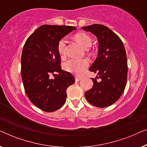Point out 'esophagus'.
Segmentation results:
<instances>
[{
  "label": "esophagus",
  "mask_w": 147,
  "mask_h": 147,
  "mask_svg": "<svg viewBox=\"0 0 147 147\" xmlns=\"http://www.w3.org/2000/svg\"><path fill=\"white\" fill-rule=\"evenodd\" d=\"M82 79V78H80V77H78V76H76V77H75L76 82H79V81H80V80H81Z\"/></svg>",
  "instance_id": "obj_1"
}]
</instances>
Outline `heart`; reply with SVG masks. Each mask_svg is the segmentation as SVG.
Instances as JSON below:
<instances>
[{"label": "heart", "instance_id": "b5f03b06", "mask_svg": "<svg viewBox=\"0 0 147 147\" xmlns=\"http://www.w3.org/2000/svg\"><path fill=\"white\" fill-rule=\"evenodd\" d=\"M75 38L78 43L83 47L84 49H87L92 45V39L85 33H78L75 36ZM66 39L62 38L59 40L57 44L58 53L61 57H63L65 55V45ZM88 66V61L86 59H69L63 63V68L65 71L70 73L80 75L85 70Z\"/></svg>", "mask_w": 147, "mask_h": 147}]
</instances>
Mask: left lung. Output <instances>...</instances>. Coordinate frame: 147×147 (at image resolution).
Returning a JSON list of instances; mask_svg holds the SVG:
<instances>
[{
    "instance_id": "obj_1",
    "label": "left lung",
    "mask_w": 147,
    "mask_h": 147,
    "mask_svg": "<svg viewBox=\"0 0 147 147\" xmlns=\"http://www.w3.org/2000/svg\"><path fill=\"white\" fill-rule=\"evenodd\" d=\"M82 29L98 39V57L89 70L100 78V82L92 78L93 87L85 92L86 98L96 107H107L119 99L126 87L128 66L125 48L119 37L106 26L94 24Z\"/></svg>"
}]
</instances>
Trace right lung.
<instances>
[{
    "label": "right lung",
    "mask_w": 147,
    "mask_h": 147,
    "mask_svg": "<svg viewBox=\"0 0 147 147\" xmlns=\"http://www.w3.org/2000/svg\"><path fill=\"white\" fill-rule=\"evenodd\" d=\"M75 27L44 25L26 41L21 56V76L26 94L35 106L45 112L55 111L65 104L66 90L75 82L69 72L60 67L57 44ZM58 75L54 79L51 74Z\"/></svg>",
    "instance_id": "obj_1"
}]
</instances>
